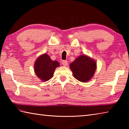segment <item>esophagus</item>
I'll return each instance as SVG.
<instances>
[{"label": "esophagus", "instance_id": "34e87169", "mask_svg": "<svg viewBox=\"0 0 129 129\" xmlns=\"http://www.w3.org/2000/svg\"><path fill=\"white\" fill-rule=\"evenodd\" d=\"M62 64L64 65V66L66 67V66H67L68 64V61L66 60H63L62 62Z\"/></svg>", "mask_w": 129, "mask_h": 129}]
</instances>
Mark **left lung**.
Returning <instances> with one entry per match:
<instances>
[{"label":"left lung","mask_w":129,"mask_h":129,"mask_svg":"<svg viewBox=\"0 0 129 129\" xmlns=\"http://www.w3.org/2000/svg\"><path fill=\"white\" fill-rule=\"evenodd\" d=\"M97 64L90 57L82 54L70 64L74 77L82 82L89 81L93 77Z\"/></svg>","instance_id":"8db88e82"}]
</instances>
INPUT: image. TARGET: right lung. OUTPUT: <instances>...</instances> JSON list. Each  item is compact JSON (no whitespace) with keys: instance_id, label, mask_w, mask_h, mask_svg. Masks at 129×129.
I'll return each instance as SVG.
<instances>
[{"instance_id":"obj_1","label":"right lung","mask_w":129,"mask_h":129,"mask_svg":"<svg viewBox=\"0 0 129 129\" xmlns=\"http://www.w3.org/2000/svg\"><path fill=\"white\" fill-rule=\"evenodd\" d=\"M59 66V62L52 60L48 54L44 53L39 56L35 62V72L42 81H47L53 77L54 71Z\"/></svg>"}]
</instances>
